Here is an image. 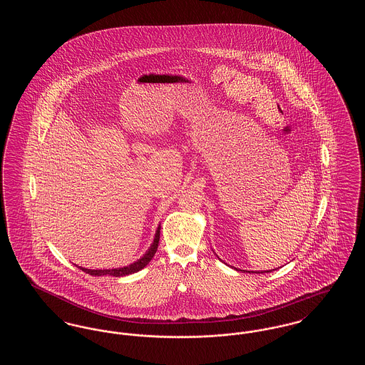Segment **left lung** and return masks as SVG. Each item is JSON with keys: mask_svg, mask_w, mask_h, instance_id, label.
<instances>
[{"mask_svg": "<svg viewBox=\"0 0 365 365\" xmlns=\"http://www.w3.org/2000/svg\"><path fill=\"white\" fill-rule=\"evenodd\" d=\"M264 272H271V271H264ZM264 272H261V274H264ZM257 274H260V272H257Z\"/></svg>", "mask_w": 365, "mask_h": 365, "instance_id": "obj_1", "label": "left lung"}]
</instances>
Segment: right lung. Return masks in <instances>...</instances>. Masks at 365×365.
I'll use <instances>...</instances> for the list:
<instances>
[{
    "instance_id": "right-lung-1",
    "label": "right lung",
    "mask_w": 365,
    "mask_h": 365,
    "mask_svg": "<svg viewBox=\"0 0 365 365\" xmlns=\"http://www.w3.org/2000/svg\"><path fill=\"white\" fill-rule=\"evenodd\" d=\"M158 241H160V227L157 228L156 237H155V241L152 243L150 249L146 252V255L139 259L138 261H135L134 264L128 265V267H123V268H115V269H87V268H82L79 267L83 272H86L88 275H94V277H101V275H110V277H115V278H119V277H125V275H130V274H134V272H138L142 268H145L149 261L153 259L155 253L157 252V246H158Z\"/></svg>"
}]
</instances>
